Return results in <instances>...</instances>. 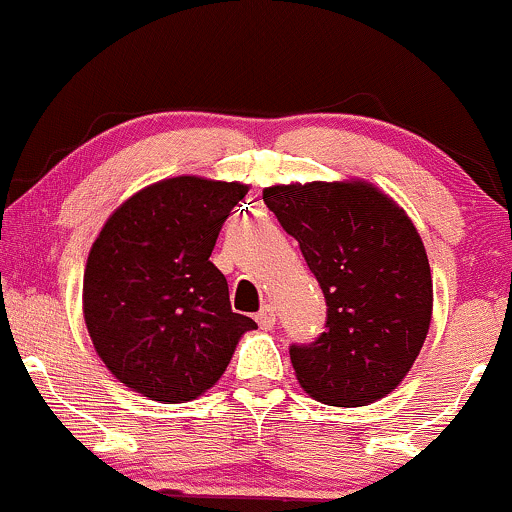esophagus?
I'll list each match as a JSON object with an SVG mask.
<instances>
[{
  "label": "esophagus",
  "mask_w": 512,
  "mask_h": 512,
  "mask_svg": "<svg viewBox=\"0 0 512 512\" xmlns=\"http://www.w3.org/2000/svg\"><path fill=\"white\" fill-rule=\"evenodd\" d=\"M275 316H278V314H275V306H273V304H266V306H263V309L256 314L258 326H261L263 330H270V328L275 326Z\"/></svg>",
  "instance_id": "1"
}]
</instances>
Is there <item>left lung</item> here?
Returning a JSON list of instances; mask_svg holds the SVG:
<instances>
[{"instance_id":"1","label":"left lung","mask_w":512,"mask_h":512,"mask_svg":"<svg viewBox=\"0 0 512 512\" xmlns=\"http://www.w3.org/2000/svg\"><path fill=\"white\" fill-rule=\"evenodd\" d=\"M263 201L299 242L326 297V330L290 359L311 398L362 407L388 395L422 350L434 285L417 227L366 182L278 184Z\"/></svg>"}]
</instances>
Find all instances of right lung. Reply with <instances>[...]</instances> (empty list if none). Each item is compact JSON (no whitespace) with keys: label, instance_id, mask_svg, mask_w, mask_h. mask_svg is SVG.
Masks as SVG:
<instances>
[{"label":"right lung","instance_id":"obj_1","mask_svg":"<svg viewBox=\"0 0 512 512\" xmlns=\"http://www.w3.org/2000/svg\"><path fill=\"white\" fill-rule=\"evenodd\" d=\"M246 191L239 182L162 179L105 222L83 273V318L124 386L165 405L196 400L258 328L234 314L225 275L208 261Z\"/></svg>","mask_w":512,"mask_h":512}]
</instances>
